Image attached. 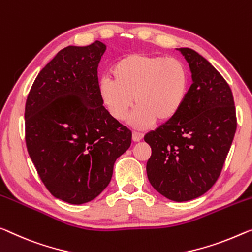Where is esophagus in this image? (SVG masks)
<instances>
[{
    "label": "esophagus",
    "instance_id": "1",
    "mask_svg": "<svg viewBox=\"0 0 252 252\" xmlns=\"http://www.w3.org/2000/svg\"><path fill=\"white\" fill-rule=\"evenodd\" d=\"M142 138H144V134H142V133H139V132H133V133H132V140H133L134 142L140 141Z\"/></svg>",
    "mask_w": 252,
    "mask_h": 252
}]
</instances>
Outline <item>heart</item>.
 <instances>
[{
    "mask_svg": "<svg viewBox=\"0 0 252 252\" xmlns=\"http://www.w3.org/2000/svg\"><path fill=\"white\" fill-rule=\"evenodd\" d=\"M111 79L100 80L98 92L116 121L126 119L133 102L137 108L130 123L144 129L154 122L168 123L178 116L189 92V71L178 59L130 54L115 63Z\"/></svg>",
    "mask_w": 252,
    "mask_h": 252,
    "instance_id": "heart-1",
    "label": "heart"
}]
</instances>
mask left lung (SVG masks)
Returning a JSON list of instances; mask_svg holds the SVG:
<instances>
[{"mask_svg": "<svg viewBox=\"0 0 252 252\" xmlns=\"http://www.w3.org/2000/svg\"><path fill=\"white\" fill-rule=\"evenodd\" d=\"M176 50L189 63L192 85L173 121L145 136L152 148L146 170L154 189L182 202L215 185L233 141L236 114L232 90L219 71L196 51Z\"/></svg>", "mask_w": 252, "mask_h": 252, "instance_id": "1", "label": "left lung"}]
</instances>
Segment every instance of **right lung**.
<instances>
[{
	"label": "right lung",
	"mask_w": 252,
	"mask_h": 252,
	"mask_svg": "<svg viewBox=\"0 0 252 252\" xmlns=\"http://www.w3.org/2000/svg\"><path fill=\"white\" fill-rule=\"evenodd\" d=\"M105 50L99 40L64 47L38 73L26 102L30 158L47 190L72 205L108 186L132 138L100 99L97 67Z\"/></svg>",
	"instance_id": "right-lung-1"
}]
</instances>
